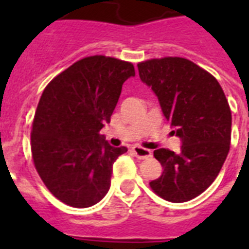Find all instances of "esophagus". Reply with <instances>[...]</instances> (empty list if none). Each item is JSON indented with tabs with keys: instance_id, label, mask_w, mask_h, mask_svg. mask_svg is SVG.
I'll return each instance as SVG.
<instances>
[{
	"instance_id": "34e87169",
	"label": "esophagus",
	"mask_w": 249,
	"mask_h": 249,
	"mask_svg": "<svg viewBox=\"0 0 249 249\" xmlns=\"http://www.w3.org/2000/svg\"><path fill=\"white\" fill-rule=\"evenodd\" d=\"M132 150L138 159H147V158L151 156V151L150 150L141 147V146H134V147H132Z\"/></svg>"
}]
</instances>
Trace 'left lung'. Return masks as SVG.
I'll use <instances>...</instances> for the list:
<instances>
[{
  "label": "left lung",
  "mask_w": 249,
  "mask_h": 249,
  "mask_svg": "<svg viewBox=\"0 0 249 249\" xmlns=\"http://www.w3.org/2000/svg\"><path fill=\"white\" fill-rule=\"evenodd\" d=\"M138 72L156 94L164 116L182 142L178 154L166 148L154 151L164 170L150 186L172 203L191 200L212 185L230 150L228 99L209 72L185 58L141 62Z\"/></svg>",
  "instance_id": "obj_1"
}]
</instances>
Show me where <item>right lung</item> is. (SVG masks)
I'll use <instances>...</instances> for the list:
<instances>
[{
  "mask_svg": "<svg viewBox=\"0 0 249 249\" xmlns=\"http://www.w3.org/2000/svg\"><path fill=\"white\" fill-rule=\"evenodd\" d=\"M134 75L129 62L86 56L45 88L31 150L42 182L64 204L88 208L108 193L113 163L128 148L109 146L99 132L109 123L123 84Z\"/></svg>",
  "mask_w": 249,
  "mask_h": 249,
  "instance_id": "add662e5",
  "label": "right lung"
}]
</instances>
